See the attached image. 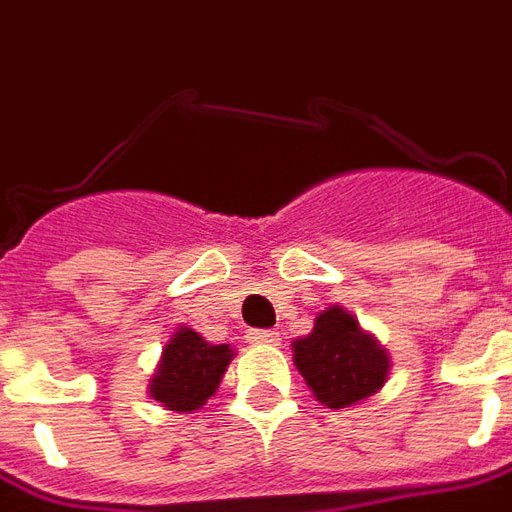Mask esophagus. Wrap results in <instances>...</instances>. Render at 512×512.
<instances>
[{"label": "esophagus", "instance_id": "34e87169", "mask_svg": "<svg viewBox=\"0 0 512 512\" xmlns=\"http://www.w3.org/2000/svg\"><path fill=\"white\" fill-rule=\"evenodd\" d=\"M249 343L277 345L279 343V332H274V329H252V332H249Z\"/></svg>", "mask_w": 512, "mask_h": 512}]
</instances>
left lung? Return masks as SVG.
<instances>
[{
	"label": "left lung",
	"mask_w": 512,
	"mask_h": 512,
	"mask_svg": "<svg viewBox=\"0 0 512 512\" xmlns=\"http://www.w3.org/2000/svg\"><path fill=\"white\" fill-rule=\"evenodd\" d=\"M293 362L315 400L329 408L356 406L376 395L389 376L386 348L343 307H326L312 332L293 340Z\"/></svg>",
	"instance_id": "left-lung-1"
}]
</instances>
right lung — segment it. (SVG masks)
Returning <instances> with one entry per match:
<instances>
[{
  "mask_svg": "<svg viewBox=\"0 0 512 512\" xmlns=\"http://www.w3.org/2000/svg\"><path fill=\"white\" fill-rule=\"evenodd\" d=\"M233 356L230 345H211L194 329L180 326L161 351V362L147 386L150 397L169 411L191 414L216 395Z\"/></svg>",
  "mask_w": 512,
  "mask_h": 512,
  "instance_id": "right-lung-1",
  "label": "right lung"
}]
</instances>
